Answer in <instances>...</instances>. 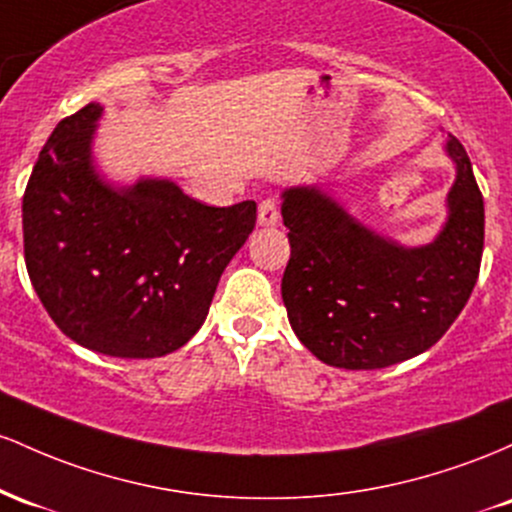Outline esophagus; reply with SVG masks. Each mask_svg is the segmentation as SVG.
Segmentation results:
<instances>
[{"label": "esophagus", "mask_w": 512, "mask_h": 512, "mask_svg": "<svg viewBox=\"0 0 512 512\" xmlns=\"http://www.w3.org/2000/svg\"><path fill=\"white\" fill-rule=\"evenodd\" d=\"M278 220H280L278 203H275L273 198H266L261 205H258V225L273 227V225H278Z\"/></svg>", "instance_id": "esophagus-1"}]
</instances>
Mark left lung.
<instances>
[{"instance_id": "1", "label": "left lung", "mask_w": 512, "mask_h": 512, "mask_svg": "<svg viewBox=\"0 0 512 512\" xmlns=\"http://www.w3.org/2000/svg\"><path fill=\"white\" fill-rule=\"evenodd\" d=\"M445 222L426 244H401L350 212L329 186L280 193L290 229L283 302L292 331L321 363L380 370L440 341L472 295L484 251V198L457 137Z\"/></svg>"}]
</instances>
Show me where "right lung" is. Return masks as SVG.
<instances>
[{"instance_id": "add662e5", "label": "right lung", "mask_w": 512, "mask_h": 512, "mask_svg": "<svg viewBox=\"0 0 512 512\" xmlns=\"http://www.w3.org/2000/svg\"><path fill=\"white\" fill-rule=\"evenodd\" d=\"M89 103L60 120L24 193L28 278L57 329L111 358H162L203 326L227 263L256 225V203L210 208L179 183L108 179Z\"/></svg>"}]
</instances>
